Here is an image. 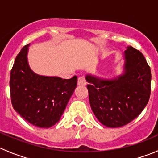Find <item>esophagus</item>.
Returning a JSON list of instances; mask_svg holds the SVG:
<instances>
[{
  "label": "esophagus",
  "instance_id": "1",
  "mask_svg": "<svg viewBox=\"0 0 158 158\" xmlns=\"http://www.w3.org/2000/svg\"><path fill=\"white\" fill-rule=\"evenodd\" d=\"M77 84L79 86H85V85H86V81H85V78H84L83 76L79 77V79H78Z\"/></svg>",
  "mask_w": 158,
  "mask_h": 158
}]
</instances>
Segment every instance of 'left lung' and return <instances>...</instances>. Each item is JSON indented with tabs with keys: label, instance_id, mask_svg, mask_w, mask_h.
Instances as JSON below:
<instances>
[{
	"label": "left lung",
	"instance_id": "left-lung-1",
	"mask_svg": "<svg viewBox=\"0 0 158 158\" xmlns=\"http://www.w3.org/2000/svg\"><path fill=\"white\" fill-rule=\"evenodd\" d=\"M123 58L118 76H85L91 109L96 118L109 128L124 126L138 117L151 94V69L143 54L130 46Z\"/></svg>",
	"mask_w": 158,
	"mask_h": 158
}]
</instances>
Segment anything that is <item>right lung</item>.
<instances>
[{
	"mask_svg": "<svg viewBox=\"0 0 158 158\" xmlns=\"http://www.w3.org/2000/svg\"><path fill=\"white\" fill-rule=\"evenodd\" d=\"M30 44L16 57L10 72V96L14 110L27 122L48 128L60 121L77 85V77L63 79L36 74L28 63Z\"/></svg>",
	"mask_w": 158,
	"mask_h": 158,
	"instance_id": "add662e5",
	"label": "right lung"
}]
</instances>
